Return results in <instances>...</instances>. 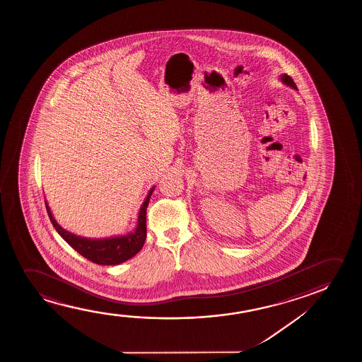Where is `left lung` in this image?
Wrapping results in <instances>:
<instances>
[{
	"mask_svg": "<svg viewBox=\"0 0 362 362\" xmlns=\"http://www.w3.org/2000/svg\"><path fill=\"white\" fill-rule=\"evenodd\" d=\"M281 79H282L283 83H286V84L289 85V86H292L293 89H297V85L293 81L292 78H291L289 75L283 74Z\"/></svg>",
	"mask_w": 362,
	"mask_h": 362,
	"instance_id": "8db88e82",
	"label": "left lung"
}]
</instances>
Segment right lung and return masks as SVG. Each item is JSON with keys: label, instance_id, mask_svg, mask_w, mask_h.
Wrapping results in <instances>:
<instances>
[{"label": "right lung", "instance_id": "1", "mask_svg": "<svg viewBox=\"0 0 362 362\" xmlns=\"http://www.w3.org/2000/svg\"><path fill=\"white\" fill-rule=\"evenodd\" d=\"M153 189L149 192L148 197L144 200V205L141 208L139 216V223L134 233L121 236V238H104V240H90L83 238L68 233L64 228H60L54 218L52 216L49 206L47 205V211L49 215L50 221L53 223L55 230L60 236L74 248L76 252H79L83 257L88 258L91 262L105 266H115L127 261L134 255L141 251L144 247L146 236H147V226H146V211L148 206L149 198L152 195Z\"/></svg>", "mask_w": 362, "mask_h": 362}]
</instances>
